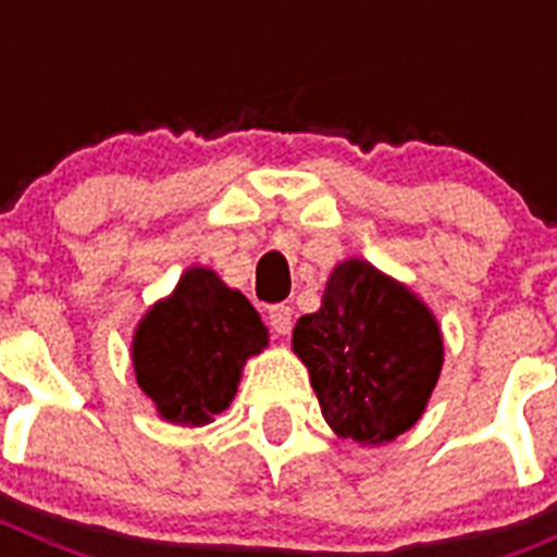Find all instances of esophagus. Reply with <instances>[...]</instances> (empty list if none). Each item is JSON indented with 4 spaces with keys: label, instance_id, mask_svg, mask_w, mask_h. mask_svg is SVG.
<instances>
[{
    "label": "esophagus",
    "instance_id": "obj_1",
    "mask_svg": "<svg viewBox=\"0 0 557 557\" xmlns=\"http://www.w3.org/2000/svg\"><path fill=\"white\" fill-rule=\"evenodd\" d=\"M268 323L275 334H289V329H293V309L284 307V304H278V307H270Z\"/></svg>",
    "mask_w": 557,
    "mask_h": 557
}]
</instances>
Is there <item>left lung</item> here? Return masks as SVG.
I'll return each instance as SVG.
<instances>
[{"mask_svg":"<svg viewBox=\"0 0 557 557\" xmlns=\"http://www.w3.org/2000/svg\"><path fill=\"white\" fill-rule=\"evenodd\" d=\"M293 351L334 435L379 446L424 416L444 368V334L407 284L366 259H343L321 309L295 323Z\"/></svg>","mask_w":557,"mask_h":557,"instance_id":"1","label":"left lung"}]
</instances>
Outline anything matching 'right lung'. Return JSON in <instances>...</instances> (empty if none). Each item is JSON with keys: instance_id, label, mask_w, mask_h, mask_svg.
<instances>
[{"instance_id": "1", "label": "right lung", "mask_w": 557, "mask_h": 557, "mask_svg": "<svg viewBox=\"0 0 557 557\" xmlns=\"http://www.w3.org/2000/svg\"><path fill=\"white\" fill-rule=\"evenodd\" d=\"M268 348V326L239 289L211 268L186 270L133 332L141 393L175 426H206L236 396L243 368Z\"/></svg>"}]
</instances>
